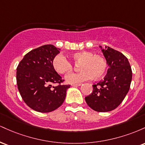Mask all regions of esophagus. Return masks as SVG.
<instances>
[{"label": "esophagus", "mask_w": 145, "mask_h": 145, "mask_svg": "<svg viewBox=\"0 0 145 145\" xmlns=\"http://www.w3.org/2000/svg\"><path fill=\"white\" fill-rule=\"evenodd\" d=\"M81 84H80H80H73L71 86H81Z\"/></svg>", "instance_id": "1"}]
</instances>
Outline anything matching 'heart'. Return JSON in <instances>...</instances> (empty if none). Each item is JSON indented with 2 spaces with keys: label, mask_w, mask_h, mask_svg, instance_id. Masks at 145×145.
<instances>
[{
  "label": "heart",
  "mask_w": 145,
  "mask_h": 145,
  "mask_svg": "<svg viewBox=\"0 0 145 145\" xmlns=\"http://www.w3.org/2000/svg\"><path fill=\"white\" fill-rule=\"evenodd\" d=\"M75 63H80L78 73H69L65 76L69 84H80L93 78L98 79L105 74L107 67L106 60L102 56L94 54L89 51H80L70 54ZM54 70L60 74H65L72 69V65L61 54H58L52 61Z\"/></svg>",
  "instance_id": "obj_1"
}]
</instances>
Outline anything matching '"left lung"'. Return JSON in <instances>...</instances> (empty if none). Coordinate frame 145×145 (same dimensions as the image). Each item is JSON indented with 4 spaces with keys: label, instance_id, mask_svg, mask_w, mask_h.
Segmentation results:
<instances>
[{
    "label": "left lung",
    "instance_id": "left-lung-1",
    "mask_svg": "<svg viewBox=\"0 0 145 145\" xmlns=\"http://www.w3.org/2000/svg\"><path fill=\"white\" fill-rule=\"evenodd\" d=\"M108 69L103 80L93 84V92L85 97L88 106L97 112L113 110L122 102L130 87L132 71L128 59L122 53L106 46L103 49Z\"/></svg>",
    "mask_w": 145,
    "mask_h": 145
}]
</instances>
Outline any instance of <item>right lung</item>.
Returning a JSON list of instances; mask_svg holds the SVG:
<instances>
[{"label":"right lung","mask_w":145,"mask_h":145,"mask_svg":"<svg viewBox=\"0 0 145 145\" xmlns=\"http://www.w3.org/2000/svg\"><path fill=\"white\" fill-rule=\"evenodd\" d=\"M59 48L48 44L28 52L17 67L18 88L28 106L39 112H50L62 105L70 85L54 86L63 79L54 70L52 61Z\"/></svg>","instance_id":"right-lung-1"}]
</instances>
